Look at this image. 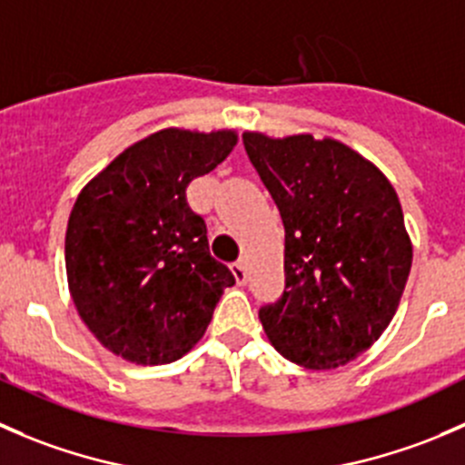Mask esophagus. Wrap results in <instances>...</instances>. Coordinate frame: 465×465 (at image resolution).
<instances>
[{
    "instance_id": "obj_1",
    "label": "esophagus",
    "mask_w": 465,
    "mask_h": 465,
    "mask_svg": "<svg viewBox=\"0 0 465 465\" xmlns=\"http://www.w3.org/2000/svg\"><path fill=\"white\" fill-rule=\"evenodd\" d=\"M232 273H234V280H237L239 284H246L248 271H246V264H243V262H234V264H232Z\"/></svg>"
}]
</instances>
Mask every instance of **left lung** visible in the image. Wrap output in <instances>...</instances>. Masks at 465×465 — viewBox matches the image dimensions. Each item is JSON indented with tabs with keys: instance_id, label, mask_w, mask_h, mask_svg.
<instances>
[{
	"instance_id": "8db88e82",
	"label": "left lung",
	"mask_w": 465,
	"mask_h": 465,
	"mask_svg": "<svg viewBox=\"0 0 465 465\" xmlns=\"http://www.w3.org/2000/svg\"><path fill=\"white\" fill-rule=\"evenodd\" d=\"M243 149L284 223V292L260 307L266 337L289 361L337 369L387 330L411 269L395 190L334 140H271Z\"/></svg>"
}]
</instances>
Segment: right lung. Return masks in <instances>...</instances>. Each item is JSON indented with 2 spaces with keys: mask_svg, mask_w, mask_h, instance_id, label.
Instances as JSON below:
<instances>
[{
  "mask_svg": "<svg viewBox=\"0 0 465 465\" xmlns=\"http://www.w3.org/2000/svg\"><path fill=\"white\" fill-rule=\"evenodd\" d=\"M234 142L232 131L153 133L78 194L67 280L81 319L114 355L144 366L181 360L234 284L187 203V185L223 163Z\"/></svg>",
  "mask_w": 465,
  "mask_h": 465,
  "instance_id": "right-lung-1",
  "label": "right lung"
}]
</instances>
